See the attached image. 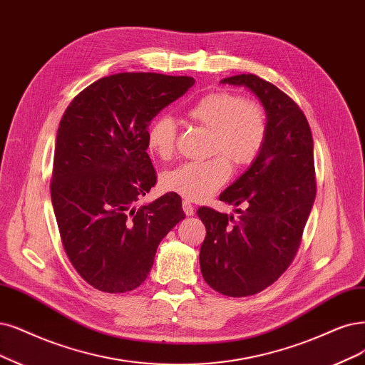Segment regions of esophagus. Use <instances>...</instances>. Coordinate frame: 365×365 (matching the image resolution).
I'll list each match as a JSON object with an SVG mask.
<instances>
[{
  "mask_svg": "<svg viewBox=\"0 0 365 365\" xmlns=\"http://www.w3.org/2000/svg\"><path fill=\"white\" fill-rule=\"evenodd\" d=\"M182 206H183V212L186 213V217H194V213H195V210H194V206L190 203V201H183L182 203Z\"/></svg>",
  "mask_w": 365,
  "mask_h": 365,
  "instance_id": "esophagus-1",
  "label": "esophagus"
}]
</instances>
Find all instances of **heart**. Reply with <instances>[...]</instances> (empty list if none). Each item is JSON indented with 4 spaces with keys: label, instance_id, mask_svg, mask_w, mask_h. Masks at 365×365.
Returning <instances> with one entry per match:
<instances>
[{
    "label": "heart",
    "instance_id": "1",
    "mask_svg": "<svg viewBox=\"0 0 365 365\" xmlns=\"http://www.w3.org/2000/svg\"><path fill=\"white\" fill-rule=\"evenodd\" d=\"M186 114L194 123L212 130L210 153L220 155L206 160H187L167 171L162 187L197 201L210 197L230 178L232 165L227 157L240 167L259 158L266 143L267 125L257 103L228 91L205 94L187 108ZM175 138V121L170 115H160L148 128L147 145L158 158L168 159L174 152Z\"/></svg>",
    "mask_w": 365,
    "mask_h": 365
}]
</instances>
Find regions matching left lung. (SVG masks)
I'll return each instance as SVG.
<instances>
[{
  "label": "left lung",
  "mask_w": 365,
  "mask_h": 365,
  "mask_svg": "<svg viewBox=\"0 0 365 365\" xmlns=\"http://www.w3.org/2000/svg\"><path fill=\"white\" fill-rule=\"evenodd\" d=\"M221 84L248 88L266 113L267 137L250 168L220 195L239 218L200 207L206 227L200 267L207 284L225 296L255 294L275 282L301 245L316 198L314 144L309 125L286 93L255 75Z\"/></svg>",
  "instance_id": "obj_1"
}]
</instances>
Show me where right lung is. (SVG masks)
Returning a JSON list of instances; mask_svg holds the SVG:
<instances>
[{
    "instance_id": "obj_1",
    "label": "right lung",
    "mask_w": 365,
    "mask_h": 365,
    "mask_svg": "<svg viewBox=\"0 0 365 365\" xmlns=\"http://www.w3.org/2000/svg\"><path fill=\"white\" fill-rule=\"evenodd\" d=\"M194 83L117 73L84 88L63 114L51 200L67 257L94 289L125 293L141 286L160 240L186 217L175 192L138 209L135 201L156 183L145 152L150 121Z\"/></svg>"
}]
</instances>
